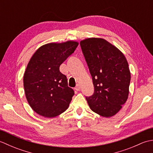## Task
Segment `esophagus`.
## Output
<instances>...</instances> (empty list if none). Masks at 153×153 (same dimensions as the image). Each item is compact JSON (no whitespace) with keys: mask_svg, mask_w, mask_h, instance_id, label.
Returning a JSON list of instances; mask_svg holds the SVG:
<instances>
[{"mask_svg":"<svg viewBox=\"0 0 153 153\" xmlns=\"http://www.w3.org/2000/svg\"><path fill=\"white\" fill-rule=\"evenodd\" d=\"M80 89H81V87H80L79 85H78V84H77V85H76V87H75V89H76V91H79Z\"/></svg>","mask_w":153,"mask_h":153,"instance_id":"34e87169","label":"esophagus"}]
</instances>
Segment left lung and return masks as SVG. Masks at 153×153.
I'll list each match as a JSON object with an SVG mask.
<instances>
[{
    "label": "left lung",
    "mask_w": 153,
    "mask_h": 153,
    "mask_svg": "<svg viewBox=\"0 0 153 153\" xmlns=\"http://www.w3.org/2000/svg\"><path fill=\"white\" fill-rule=\"evenodd\" d=\"M80 46L94 86L93 95L85 97L91 109L106 118L115 115L129 94L131 75L126 57L103 39H87Z\"/></svg>",
    "instance_id": "1"
}]
</instances>
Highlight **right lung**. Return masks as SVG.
<instances>
[{
    "label": "right lung",
    "mask_w": 153,
    "mask_h": 153,
    "mask_svg": "<svg viewBox=\"0 0 153 153\" xmlns=\"http://www.w3.org/2000/svg\"><path fill=\"white\" fill-rule=\"evenodd\" d=\"M77 46L74 41L45 45L29 62L24 87L29 105L38 114L53 118L69 106L74 91L68 86L67 77L59 68Z\"/></svg>",
    "instance_id": "add662e5"
}]
</instances>
